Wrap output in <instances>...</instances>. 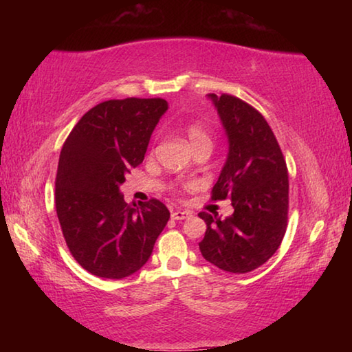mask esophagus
I'll use <instances>...</instances> for the list:
<instances>
[{
    "label": "esophagus",
    "mask_w": 352,
    "mask_h": 352,
    "mask_svg": "<svg viewBox=\"0 0 352 352\" xmlns=\"http://www.w3.org/2000/svg\"><path fill=\"white\" fill-rule=\"evenodd\" d=\"M170 217L174 219V220H184L186 217H189V212H186V211H180V210H177V211H172V214H170Z\"/></svg>",
    "instance_id": "obj_1"
}]
</instances>
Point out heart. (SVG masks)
Returning <instances> with one entry per match:
<instances>
[{
    "label": "heart",
    "instance_id": "b5f03b06",
    "mask_svg": "<svg viewBox=\"0 0 352 352\" xmlns=\"http://www.w3.org/2000/svg\"><path fill=\"white\" fill-rule=\"evenodd\" d=\"M184 133L188 136V141L192 151H197L200 147H212V135L204 122H192L189 124L184 130Z\"/></svg>",
    "mask_w": 352,
    "mask_h": 352
}]
</instances>
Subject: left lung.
<instances>
[{"instance_id": "1", "label": "left lung", "mask_w": 352, "mask_h": 352, "mask_svg": "<svg viewBox=\"0 0 352 352\" xmlns=\"http://www.w3.org/2000/svg\"><path fill=\"white\" fill-rule=\"evenodd\" d=\"M228 136V157L211 200L231 199L234 212L220 219L201 211L206 233L201 256L231 273H248L269 261L287 228L289 174L265 118L242 99L208 94Z\"/></svg>"}]
</instances>
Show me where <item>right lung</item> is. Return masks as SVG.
I'll return each mask as SVG.
<instances>
[{
    "mask_svg": "<svg viewBox=\"0 0 352 352\" xmlns=\"http://www.w3.org/2000/svg\"><path fill=\"white\" fill-rule=\"evenodd\" d=\"M164 99H111L88 110L62 147L56 211L69 253L91 275L121 279L151 258L170 212L151 199L126 204L119 186L142 163Z\"/></svg>",
    "mask_w": 352,
    "mask_h": 352,
    "instance_id": "1",
    "label": "right lung"
}]
</instances>
